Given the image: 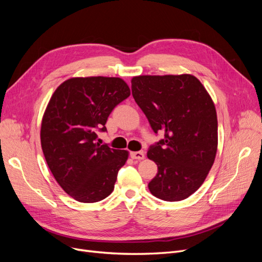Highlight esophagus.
<instances>
[{
    "label": "esophagus",
    "mask_w": 262,
    "mask_h": 262,
    "mask_svg": "<svg viewBox=\"0 0 262 262\" xmlns=\"http://www.w3.org/2000/svg\"><path fill=\"white\" fill-rule=\"evenodd\" d=\"M131 157L133 158V160H144L145 157V154L144 152H131Z\"/></svg>",
    "instance_id": "obj_1"
}]
</instances>
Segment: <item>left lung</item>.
Segmentation results:
<instances>
[{"label":"left lung","instance_id":"1","mask_svg":"<svg viewBox=\"0 0 262 262\" xmlns=\"http://www.w3.org/2000/svg\"><path fill=\"white\" fill-rule=\"evenodd\" d=\"M131 90L150 128L164 133L147 152L158 169L148 184L150 193L169 202L187 199L216 156L217 117L210 94L191 74L134 76Z\"/></svg>","mask_w":262,"mask_h":262}]
</instances>
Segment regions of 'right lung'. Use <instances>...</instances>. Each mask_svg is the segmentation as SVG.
<instances>
[{
	"mask_svg": "<svg viewBox=\"0 0 262 262\" xmlns=\"http://www.w3.org/2000/svg\"><path fill=\"white\" fill-rule=\"evenodd\" d=\"M130 96L120 77H72L58 86L42 116L41 148L54 179L78 202L94 203L113 192L129 152L96 141L113 109Z\"/></svg>",
	"mask_w": 262,
	"mask_h": 262,
	"instance_id": "add662e5",
	"label": "right lung"
}]
</instances>
